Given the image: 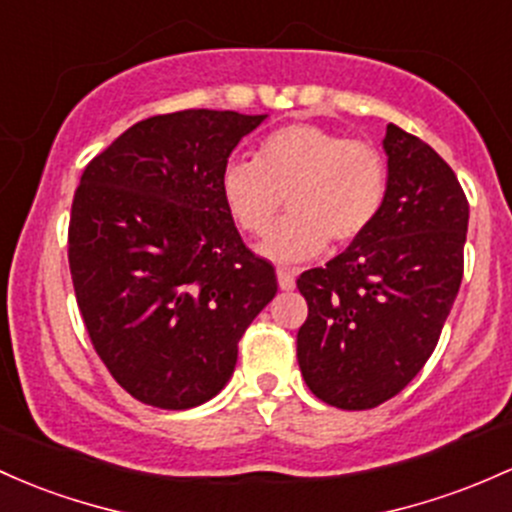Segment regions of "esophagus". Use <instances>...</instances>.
<instances>
[{
    "label": "esophagus",
    "instance_id": "34e87169",
    "mask_svg": "<svg viewBox=\"0 0 512 512\" xmlns=\"http://www.w3.org/2000/svg\"><path fill=\"white\" fill-rule=\"evenodd\" d=\"M277 282L282 291H291L296 286V274L291 269H277Z\"/></svg>",
    "mask_w": 512,
    "mask_h": 512
}]
</instances>
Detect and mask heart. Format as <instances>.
<instances>
[{"label": "heart", "instance_id": "b5f03b06", "mask_svg": "<svg viewBox=\"0 0 512 512\" xmlns=\"http://www.w3.org/2000/svg\"><path fill=\"white\" fill-rule=\"evenodd\" d=\"M223 206L247 235H265L286 196L289 216L262 243V257L301 265L328 247L362 238L384 209L389 167L379 148L318 123H289L260 140L255 162L228 160Z\"/></svg>", "mask_w": 512, "mask_h": 512}]
</instances>
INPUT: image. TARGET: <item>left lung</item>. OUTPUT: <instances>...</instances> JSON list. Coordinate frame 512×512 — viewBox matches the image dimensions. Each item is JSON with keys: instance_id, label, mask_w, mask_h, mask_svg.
<instances>
[{"instance_id": "obj_1", "label": "left lung", "mask_w": 512, "mask_h": 512, "mask_svg": "<svg viewBox=\"0 0 512 512\" xmlns=\"http://www.w3.org/2000/svg\"><path fill=\"white\" fill-rule=\"evenodd\" d=\"M389 192L374 226L303 272L296 335L303 381L320 401L364 411L411 384L440 340L464 274L469 204L428 143L386 126Z\"/></svg>"}]
</instances>
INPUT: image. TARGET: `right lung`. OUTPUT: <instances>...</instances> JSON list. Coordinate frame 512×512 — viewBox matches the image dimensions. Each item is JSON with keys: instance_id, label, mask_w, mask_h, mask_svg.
I'll return each instance as SVG.
<instances>
[{"instance_id": "1", "label": "right lung", "mask_w": 512, "mask_h": 512, "mask_svg": "<svg viewBox=\"0 0 512 512\" xmlns=\"http://www.w3.org/2000/svg\"><path fill=\"white\" fill-rule=\"evenodd\" d=\"M267 114L187 109L138 121L84 167L70 274L94 350L148 406L187 411L233 376L238 340L277 294L218 179Z\"/></svg>"}]
</instances>
